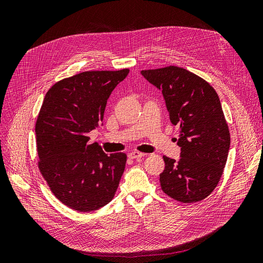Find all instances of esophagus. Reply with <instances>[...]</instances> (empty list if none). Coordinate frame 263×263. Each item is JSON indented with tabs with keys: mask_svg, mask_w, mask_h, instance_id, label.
Listing matches in <instances>:
<instances>
[{
	"mask_svg": "<svg viewBox=\"0 0 263 263\" xmlns=\"http://www.w3.org/2000/svg\"><path fill=\"white\" fill-rule=\"evenodd\" d=\"M144 156H145V154L139 153V151H132V153L128 154V157L130 159H137V158H141V157H144Z\"/></svg>",
	"mask_w": 263,
	"mask_h": 263,
	"instance_id": "34e87169",
	"label": "esophagus"
}]
</instances>
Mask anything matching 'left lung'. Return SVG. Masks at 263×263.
I'll list each match as a JSON object with an SVG mask.
<instances>
[{
  "mask_svg": "<svg viewBox=\"0 0 263 263\" xmlns=\"http://www.w3.org/2000/svg\"><path fill=\"white\" fill-rule=\"evenodd\" d=\"M149 83L162 92L173 125L180 127L179 160L163 156V192L182 203L208 197L224 171L230 136L218 95L209 82L180 67L142 70Z\"/></svg>",
  "mask_w": 263,
  "mask_h": 263,
  "instance_id": "1",
  "label": "left lung"
}]
</instances>
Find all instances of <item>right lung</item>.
<instances>
[{"mask_svg":"<svg viewBox=\"0 0 263 263\" xmlns=\"http://www.w3.org/2000/svg\"><path fill=\"white\" fill-rule=\"evenodd\" d=\"M128 72L85 71L54 83L45 95L35 127L38 166L54 196L78 212L112 201L124 173L126 155H107L97 142L89 144V133L102 123L110 93Z\"/></svg>","mask_w":263,"mask_h":263,"instance_id":"add662e5","label":"right lung"}]
</instances>
